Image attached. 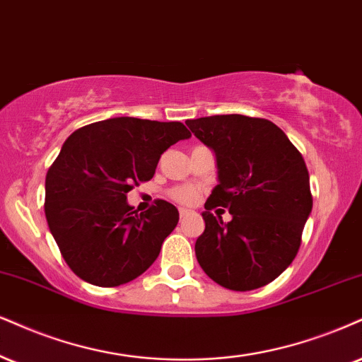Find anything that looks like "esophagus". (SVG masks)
Instances as JSON below:
<instances>
[{
  "label": "esophagus",
  "instance_id": "esophagus-1",
  "mask_svg": "<svg viewBox=\"0 0 362 362\" xmlns=\"http://www.w3.org/2000/svg\"><path fill=\"white\" fill-rule=\"evenodd\" d=\"M191 209H188V208H180V216L181 218H186V216H189L191 215Z\"/></svg>",
  "mask_w": 362,
  "mask_h": 362
}]
</instances>
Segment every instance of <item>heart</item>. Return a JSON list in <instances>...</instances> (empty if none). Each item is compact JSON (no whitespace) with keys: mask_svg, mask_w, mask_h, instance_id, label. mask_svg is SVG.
Masks as SVG:
<instances>
[{"mask_svg":"<svg viewBox=\"0 0 362 362\" xmlns=\"http://www.w3.org/2000/svg\"><path fill=\"white\" fill-rule=\"evenodd\" d=\"M196 196H198V193H196L193 186H181V188H176L173 191V198L176 199V202L185 203V204L194 203Z\"/></svg>","mask_w":362,"mask_h":362,"instance_id":"heart-1","label":"heart"}]
</instances>
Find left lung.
I'll return each instance as SVG.
<instances>
[{"label":"left lung","instance_id":"left-lung-1","mask_svg":"<svg viewBox=\"0 0 362 362\" xmlns=\"http://www.w3.org/2000/svg\"><path fill=\"white\" fill-rule=\"evenodd\" d=\"M186 124L215 153L218 168V185L204 203V231L194 245L198 263L221 287L260 288L287 269L300 247L312 211L304 158L267 119L230 114ZM216 206L229 208L228 223L212 215Z\"/></svg>","mask_w":362,"mask_h":362}]
</instances>
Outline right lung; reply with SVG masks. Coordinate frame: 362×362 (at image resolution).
I'll return each instance as SVG.
<instances>
[{"mask_svg": "<svg viewBox=\"0 0 362 362\" xmlns=\"http://www.w3.org/2000/svg\"><path fill=\"white\" fill-rule=\"evenodd\" d=\"M189 137L181 122L114 117L64 142L45 180V216L74 274L117 287L153 265L180 213L164 199L137 213L127 193L154 176L168 147Z\"/></svg>", "mask_w": 362, "mask_h": 362, "instance_id": "right-lung-1", "label": "right lung"}]
</instances>
